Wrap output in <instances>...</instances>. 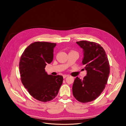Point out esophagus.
I'll use <instances>...</instances> for the list:
<instances>
[{
  "instance_id": "1",
  "label": "esophagus",
  "mask_w": 126,
  "mask_h": 126,
  "mask_svg": "<svg viewBox=\"0 0 126 126\" xmlns=\"http://www.w3.org/2000/svg\"><path fill=\"white\" fill-rule=\"evenodd\" d=\"M67 76H68V75H66V74H65V75H63V78H65L66 77H67Z\"/></svg>"
}]
</instances>
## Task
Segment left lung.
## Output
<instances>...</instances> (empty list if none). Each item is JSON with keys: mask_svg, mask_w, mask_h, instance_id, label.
I'll return each instance as SVG.
<instances>
[{"mask_svg": "<svg viewBox=\"0 0 126 126\" xmlns=\"http://www.w3.org/2000/svg\"><path fill=\"white\" fill-rule=\"evenodd\" d=\"M83 49V65L87 75L74 80L72 92L74 97L81 103L91 102L103 91L110 74V65L105 51L98 43L87 41L76 42Z\"/></svg>", "mask_w": 126, "mask_h": 126, "instance_id": "8db88e82", "label": "left lung"}]
</instances>
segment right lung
<instances>
[{"mask_svg": "<svg viewBox=\"0 0 126 126\" xmlns=\"http://www.w3.org/2000/svg\"><path fill=\"white\" fill-rule=\"evenodd\" d=\"M56 44L35 42L24 51L19 62L21 80L29 93L43 102L50 101L57 95L62 84V76L48 75L45 68L53 59Z\"/></svg>", "mask_w": 126, "mask_h": 126, "instance_id": "obj_1", "label": "right lung"}]
</instances>
